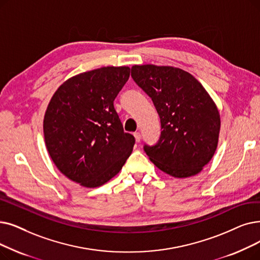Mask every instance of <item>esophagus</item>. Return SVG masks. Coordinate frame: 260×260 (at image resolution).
<instances>
[{"instance_id":"34e87169","label":"esophagus","mask_w":260,"mask_h":260,"mask_svg":"<svg viewBox=\"0 0 260 260\" xmlns=\"http://www.w3.org/2000/svg\"><path fill=\"white\" fill-rule=\"evenodd\" d=\"M134 137H135V139H136V142H140V140H141V135H140V133H135L134 134Z\"/></svg>"}]
</instances>
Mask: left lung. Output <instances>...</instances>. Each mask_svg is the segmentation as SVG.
<instances>
[{
	"mask_svg": "<svg viewBox=\"0 0 260 260\" xmlns=\"http://www.w3.org/2000/svg\"><path fill=\"white\" fill-rule=\"evenodd\" d=\"M132 76L156 107L159 141L144 145L150 160L176 178L200 173L216 153L220 112L206 89L190 73L170 66L135 64Z\"/></svg>",
	"mask_w": 260,
	"mask_h": 260,
	"instance_id": "left-lung-1",
	"label": "left lung"
}]
</instances>
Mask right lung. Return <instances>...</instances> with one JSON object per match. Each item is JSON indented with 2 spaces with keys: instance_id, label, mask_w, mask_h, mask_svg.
I'll return each mask as SVG.
<instances>
[{
  "instance_id": "add662e5",
  "label": "right lung",
  "mask_w": 260,
  "mask_h": 260,
  "mask_svg": "<svg viewBox=\"0 0 260 260\" xmlns=\"http://www.w3.org/2000/svg\"><path fill=\"white\" fill-rule=\"evenodd\" d=\"M128 67H103L68 78L50 100L43 119L47 150L72 182L95 188L116 176L135 138L124 133L114 101Z\"/></svg>"
}]
</instances>
